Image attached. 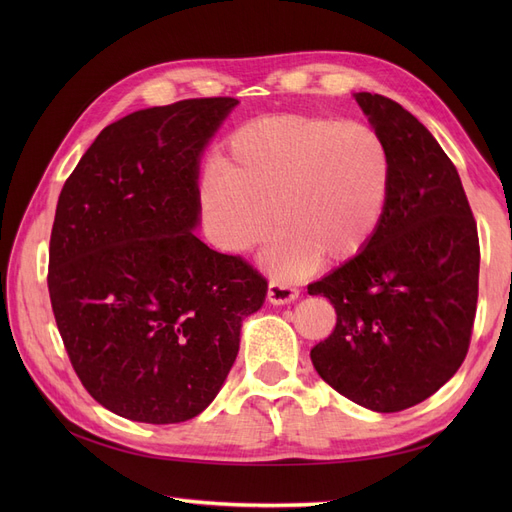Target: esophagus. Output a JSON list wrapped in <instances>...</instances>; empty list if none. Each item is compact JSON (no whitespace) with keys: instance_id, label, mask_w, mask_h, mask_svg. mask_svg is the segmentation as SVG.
Listing matches in <instances>:
<instances>
[{"instance_id":"esophagus-1","label":"esophagus","mask_w":512,"mask_h":512,"mask_svg":"<svg viewBox=\"0 0 512 512\" xmlns=\"http://www.w3.org/2000/svg\"><path fill=\"white\" fill-rule=\"evenodd\" d=\"M299 297V288L292 286L288 282L282 280H271L269 282V290H267V299L273 305H286L290 301H294Z\"/></svg>"}]
</instances>
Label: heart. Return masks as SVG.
Wrapping results in <instances>:
<instances>
[{"label": "heart", "instance_id": "1", "mask_svg": "<svg viewBox=\"0 0 512 512\" xmlns=\"http://www.w3.org/2000/svg\"><path fill=\"white\" fill-rule=\"evenodd\" d=\"M391 185L389 147L367 123L275 115L230 136L203 183V205L230 252L265 241L273 222L267 262L297 275L320 256L331 265L359 256L389 211Z\"/></svg>", "mask_w": 512, "mask_h": 512}]
</instances>
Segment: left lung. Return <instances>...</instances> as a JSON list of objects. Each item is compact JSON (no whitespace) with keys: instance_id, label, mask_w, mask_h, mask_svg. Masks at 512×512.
I'll return each mask as SVG.
<instances>
[{"instance_id":"obj_1","label":"left lung","mask_w":512,"mask_h":512,"mask_svg":"<svg viewBox=\"0 0 512 512\" xmlns=\"http://www.w3.org/2000/svg\"><path fill=\"white\" fill-rule=\"evenodd\" d=\"M393 162L391 203L365 250L307 286L337 324L312 348L320 378L359 406L421 404L466 359L478 301L480 245L457 168L404 106L354 96Z\"/></svg>"}]
</instances>
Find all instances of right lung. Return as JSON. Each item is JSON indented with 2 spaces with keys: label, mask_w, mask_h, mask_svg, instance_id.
<instances>
[{
  "label": "right lung",
  "mask_w": 512,
  "mask_h": 512,
  "mask_svg": "<svg viewBox=\"0 0 512 512\" xmlns=\"http://www.w3.org/2000/svg\"><path fill=\"white\" fill-rule=\"evenodd\" d=\"M237 102L192 98L111 123L59 194L46 275L57 329L87 393L130 421L203 412L265 301V275L192 232L200 151Z\"/></svg>",
  "instance_id": "right-lung-1"
}]
</instances>
